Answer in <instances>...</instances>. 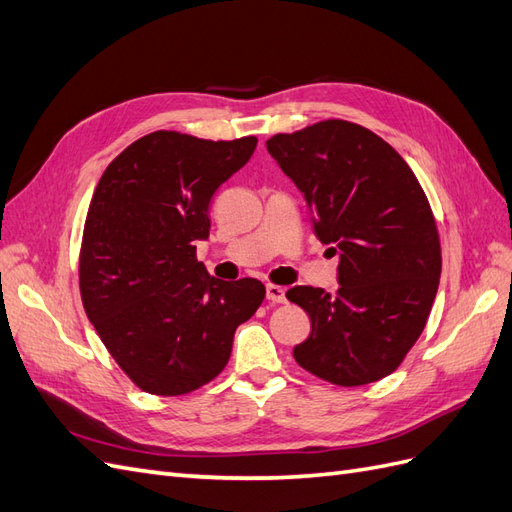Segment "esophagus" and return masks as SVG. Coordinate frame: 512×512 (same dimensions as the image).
Instances as JSON below:
<instances>
[{"instance_id": "1", "label": "esophagus", "mask_w": 512, "mask_h": 512, "mask_svg": "<svg viewBox=\"0 0 512 512\" xmlns=\"http://www.w3.org/2000/svg\"><path fill=\"white\" fill-rule=\"evenodd\" d=\"M267 299L271 303H286V290L282 286H273L269 284L267 286Z\"/></svg>"}]
</instances>
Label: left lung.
I'll return each mask as SVG.
<instances>
[{"label": "left lung", "instance_id": "1", "mask_svg": "<svg viewBox=\"0 0 512 512\" xmlns=\"http://www.w3.org/2000/svg\"><path fill=\"white\" fill-rule=\"evenodd\" d=\"M267 151L305 196L316 237L339 256V290L294 286L312 333L294 361L337 386L393 374L423 333L442 254L427 196L406 160L378 134L327 119L275 134Z\"/></svg>", "mask_w": 512, "mask_h": 512}]
</instances>
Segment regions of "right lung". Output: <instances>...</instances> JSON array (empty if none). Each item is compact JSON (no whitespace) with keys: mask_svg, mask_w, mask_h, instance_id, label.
I'll return each mask as SVG.
<instances>
[{"mask_svg":"<svg viewBox=\"0 0 512 512\" xmlns=\"http://www.w3.org/2000/svg\"><path fill=\"white\" fill-rule=\"evenodd\" d=\"M256 143L151 132L106 166L91 198L79 260L83 307L117 365L151 395L211 382L237 327L265 299L254 277L215 280L196 260V241L209 237L211 196Z\"/></svg>","mask_w":512,"mask_h":512,"instance_id":"right-lung-1","label":"right lung"}]
</instances>
